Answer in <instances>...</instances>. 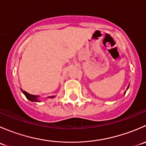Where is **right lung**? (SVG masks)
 Wrapping results in <instances>:
<instances>
[{
  "label": "right lung",
  "instance_id": "add662e5",
  "mask_svg": "<svg viewBox=\"0 0 146 146\" xmlns=\"http://www.w3.org/2000/svg\"><path fill=\"white\" fill-rule=\"evenodd\" d=\"M23 92L29 100L32 102H39V100H38L37 99V96H35V95H30V94L27 93V92H25V91L24 90H23ZM49 98H54V97H49Z\"/></svg>",
  "mask_w": 146,
  "mask_h": 146
}]
</instances>
